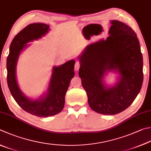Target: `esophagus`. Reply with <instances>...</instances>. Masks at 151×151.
Instances as JSON below:
<instances>
[{
	"label": "esophagus",
	"instance_id": "34e87169",
	"mask_svg": "<svg viewBox=\"0 0 151 151\" xmlns=\"http://www.w3.org/2000/svg\"><path fill=\"white\" fill-rule=\"evenodd\" d=\"M79 68H80V63H79V62H76V64H75V66H74L75 70H76V71L79 70Z\"/></svg>",
	"mask_w": 151,
	"mask_h": 151
}]
</instances>
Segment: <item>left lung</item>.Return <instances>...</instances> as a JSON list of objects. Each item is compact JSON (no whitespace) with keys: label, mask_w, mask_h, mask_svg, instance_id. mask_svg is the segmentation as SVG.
Wrapping results in <instances>:
<instances>
[{"label":"left lung","mask_w":151,"mask_h":151,"mask_svg":"<svg viewBox=\"0 0 151 151\" xmlns=\"http://www.w3.org/2000/svg\"><path fill=\"white\" fill-rule=\"evenodd\" d=\"M110 35L85 48L79 56L81 84L91 109L106 115L117 114L127 109L141 89L143 81V56L137 35L132 27L118 20L111 21ZM120 73L114 86L102 81L107 70Z\"/></svg>","instance_id":"1"}]
</instances>
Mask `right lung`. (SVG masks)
I'll return each mask as SVG.
<instances>
[{
  "mask_svg": "<svg viewBox=\"0 0 151 151\" xmlns=\"http://www.w3.org/2000/svg\"><path fill=\"white\" fill-rule=\"evenodd\" d=\"M49 25L41 23L28 25L14 37L10 46L7 57V83L11 95L18 104L25 112L39 117H49L62 110L65 96L71 79L74 76V60H71L58 67L53 68L49 87L46 95L36 101L25 96L17 83L16 66L21 51L28 42L41 37L48 32Z\"/></svg>",
  "mask_w": 151,
  "mask_h": 151,
  "instance_id": "1",
  "label": "right lung"
}]
</instances>
